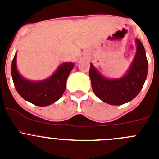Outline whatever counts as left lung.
Masks as SVG:
<instances>
[{"mask_svg":"<svg viewBox=\"0 0 159 159\" xmlns=\"http://www.w3.org/2000/svg\"><path fill=\"white\" fill-rule=\"evenodd\" d=\"M137 51L133 63L126 75L120 79L110 80L98 72L91 64L89 75L94 93L108 104L122 105L134 99L143 88L148 71L145 48L136 39Z\"/></svg>","mask_w":159,"mask_h":159,"instance_id":"left-lung-1","label":"left lung"}]
</instances>
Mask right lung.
I'll use <instances>...</instances> for the list:
<instances>
[{
  "mask_svg": "<svg viewBox=\"0 0 159 159\" xmlns=\"http://www.w3.org/2000/svg\"><path fill=\"white\" fill-rule=\"evenodd\" d=\"M16 59V53L12 62V77L14 86L23 99L39 107L48 106L60 99L65 91L67 79L74 67V64L64 63L51 77L34 82L20 75Z\"/></svg>",
  "mask_w": 159,
  "mask_h": 159,
  "instance_id": "right-lung-1",
  "label": "right lung"
}]
</instances>
